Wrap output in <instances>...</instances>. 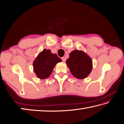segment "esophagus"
<instances>
[{"label":"esophagus","instance_id":"esophagus-1","mask_svg":"<svg viewBox=\"0 0 124 124\" xmlns=\"http://www.w3.org/2000/svg\"><path fill=\"white\" fill-rule=\"evenodd\" d=\"M62 61L63 62H66V58H65V57H62Z\"/></svg>","mask_w":124,"mask_h":124}]
</instances>
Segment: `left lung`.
Wrapping results in <instances>:
<instances>
[{"mask_svg":"<svg viewBox=\"0 0 124 124\" xmlns=\"http://www.w3.org/2000/svg\"><path fill=\"white\" fill-rule=\"evenodd\" d=\"M66 62L72 75L78 79L86 78L92 69V59L82 50H73Z\"/></svg>","mask_w":124,"mask_h":124,"instance_id":"1","label":"left lung"}]
</instances>
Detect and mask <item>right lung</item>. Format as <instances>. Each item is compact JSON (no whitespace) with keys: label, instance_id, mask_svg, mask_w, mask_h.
Masks as SVG:
<instances>
[{"label":"right lung","instance_id":"1","mask_svg":"<svg viewBox=\"0 0 124 124\" xmlns=\"http://www.w3.org/2000/svg\"><path fill=\"white\" fill-rule=\"evenodd\" d=\"M56 54L52 53L49 49H44L34 60L33 71L40 79H46L50 75L58 62H62Z\"/></svg>","mask_w":124,"mask_h":124}]
</instances>
